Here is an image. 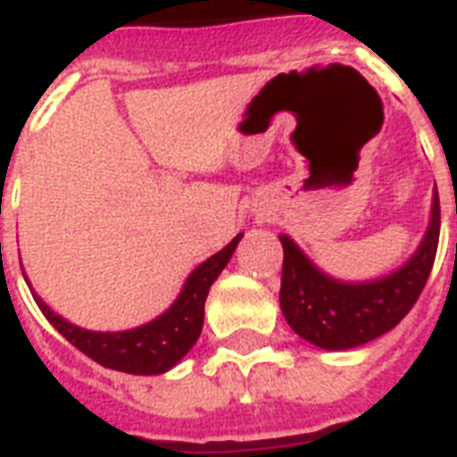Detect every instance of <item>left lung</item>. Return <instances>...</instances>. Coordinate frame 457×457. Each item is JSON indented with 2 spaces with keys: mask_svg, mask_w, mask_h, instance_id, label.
I'll list each match as a JSON object with an SVG mask.
<instances>
[{
  "mask_svg": "<svg viewBox=\"0 0 457 457\" xmlns=\"http://www.w3.org/2000/svg\"><path fill=\"white\" fill-rule=\"evenodd\" d=\"M438 232L441 203L436 194L431 225L417 254L387 278L361 286L327 278L288 237H280V310L293 332L329 351L353 349L390 332L407 317L427 286L438 249Z\"/></svg>",
  "mask_w": 457,
  "mask_h": 457,
  "instance_id": "obj_1",
  "label": "left lung"
}]
</instances>
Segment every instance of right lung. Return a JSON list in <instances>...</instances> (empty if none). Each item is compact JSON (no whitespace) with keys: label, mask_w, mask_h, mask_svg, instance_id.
Listing matches in <instances>:
<instances>
[{"label":"right lung","mask_w":457,"mask_h":457,"mask_svg":"<svg viewBox=\"0 0 457 457\" xmlns=\"http://www.w3.org/2000/svg\"><path fill=\"white\" fill-rule=\"evenodd\" d=\"M239 239H242V235H237L225 249H220L218 254L211 256L208 262H203L188 276L181 295L167 312L157 317L154 322L130 329V332H87V329H79V327L65 322L62 317H57L36 293H33V297L38 303L40 312L46 314V320L72 344L74 349L87 353L91 361H96L111 370H120V373H164L171 366H177L179 361L191 351L195 339L201 337L203 307H205L208 290H211L212 280L220 276V271L228 266L229 256L235 252V246L239 245Z\"/></svg>","instance_id":"obj_1"}]
</instances>
